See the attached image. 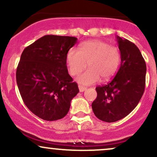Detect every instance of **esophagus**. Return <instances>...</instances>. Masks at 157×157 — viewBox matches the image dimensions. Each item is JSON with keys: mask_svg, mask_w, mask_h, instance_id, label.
Returning <instances> with one entry per match:
<instances>
[{"mask_svg": "<svg viewBox=\"0 0 157 157\" xmlns=\"http://www.w3.org/2000/svg\"><path fill=\"white\" fill-rule=\"evenodd\" d=\"M78 87H79V90H80V92H82V91H86V87H85V86H80V85L78 86Z\"/></svg>", "mask_w": 157, "mask_h": 157, "instance_id": "34e87169", "label": "esophagus"}]
</instances>
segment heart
I'll list each match as a JSON object with an SVG mask.
<instances>
[{"instance_id":"1","label":"heart","mask_w":157,"mask_h":157,"mask_svg":"<svg viewBox=\"0 0 157 157\" xmlns=\"http://www.w3.org/2000/svg\"><path fill=\"white\" fill-rule=\"evenodd\" d=\"M121 60L120 50L116 46L99 40L85 41L79 50L71 48L66 54L68 71L71 75H79L88 66L89 68L77 78L79 83L88 86L101 77L108 80L117 71Z\"/></svg>"}]
</instances>
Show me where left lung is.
Instances as JSON below:
<instances>
[{"mask_svg": "<svg viewBox=\"0 0 157 157\" xmlns=\"http://www.w3.org/2000/svg\"><path fill=\"white\" fill-rule=\"evenodd\" d=\"M121 64L116 76L107 85L97 86L93 112L106 122L125 117L138 105L145 86L146 64L137 46L117 36Z\"/></svg>", "mask_w": 157, "mask_h": 157, "instance_id": "obj_1", "label": "left lung"}]
</instances>
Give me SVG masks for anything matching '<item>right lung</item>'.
<instances>
[{
	"instance_id": "add662e5",
	"label": "right lung",
	"mask_w": 157,
	"mask_h": 157,
	"mask_svg": "<svg viewBox=\"0 0 157 157\" xmlns=\"http://www.w3.org/2000/svg\"><path fill=\"white\" fill-rule=\"evenodd\" d=\"M77 40L69 36L45 35L21 56L16 71L20 94L27 108L43 120L63 118L79 92L66 66V54Z\"/></svg>"
}]
</instances>
